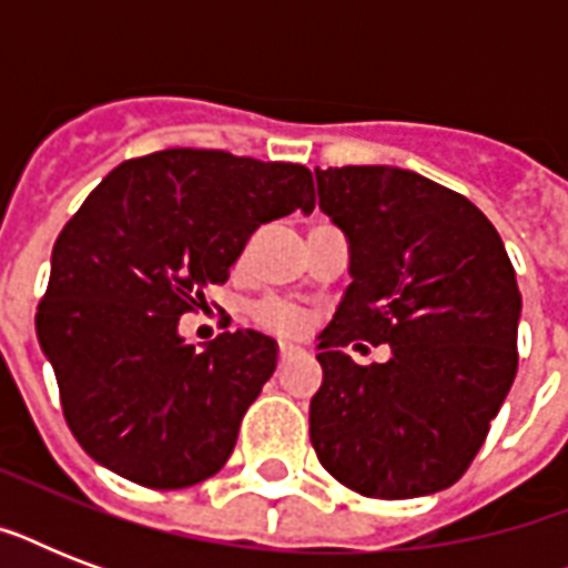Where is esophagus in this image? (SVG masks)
<instances>
[{
  "mask_svg": "<svg viewBox=\"0 0 568 568\" xmlns=\"http://www.w3.org/2000/svg\"><path fill=\"white\" fill-rule=\"evenodd\" d=\"M294 354H301V347H294V345H280V351H276V356H280V363H285V359H292Z\"/></svg>",
  "mask_w": 568,
  "mask_h": 568,
  "instance_id": "obj_1",
  "label": "esophagus"
}]
</instances>
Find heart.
<instances>
[{
    "label": "heart",
    "mask_w": 568,
    "mask_h": 568,
    "mask_svg": "<svg viewBox=\"0 0 568 568\" xmlns=\"http://www.w3.org/2000/svg\"><path fill=\"white\" fill-rule=\"evenodd\" d=\"M250 321L276 336H297L310 327V315L285 297H262L250 306Z\"/></svg>",
    "instance_id": "b5f03b06"
}]
</instances>
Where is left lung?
<instances>
[{
	"mask_svg": "<svg viewBox=\"0 0 568 568\" xmlns=\"http://www.w3.org/2000/svg\"><path fill=\"white\" fill-rule=\"evenodd\" d=\"M351 241L310 404L321 466L365 498H418L466 475L519 368L521 297L501 235L471 200L400 168L315 171ZM393 347L356 366L345 344Z\"/></svg>",
	"mask_w": 568,
	"mask_h": 568,
	"instance_id": "1",
	"label": "left lung"
}]
</instances>
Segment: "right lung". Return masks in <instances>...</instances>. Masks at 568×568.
Masks as SVG:
<instances>
[{"label":"right lung","mask_w":568,"mask_h":568,"mask_svg":"<svg viewBox=\"0 0 568 568\" xmlns=\"http://www.w3.org/2000/svg\"><path fill=\"white\" fill-rule=\"evenodd\" d=\"M294 209H315L303 164L162 150L118 164L64 223L34 327L67 427L97 463L150 489L221 471L276 347L239 329L200 354L180 315L230 280L262 223Z\"/></svg>","instance_id":"1"}]
</instances>
